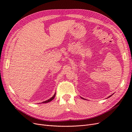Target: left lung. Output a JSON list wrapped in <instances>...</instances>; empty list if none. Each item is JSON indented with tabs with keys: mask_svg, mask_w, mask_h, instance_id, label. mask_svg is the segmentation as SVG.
I'll return each instance as SVG.
<instances>
[{
	"mask_svg": "<svg viewBox=\"0 0 132 132\" xmlns=\"http://www.w3.org/2000/svg\"><path fill=\"white\" fill-rule=\"evenodd\" d=\"M111 96H112V95H111V96H109V97H111Z\"/></svg>",
	"mask_w": 132,
	"mask_h": 132,
	"instance_id": "obj_1",
	"label": "left lung"
}]
</instances>
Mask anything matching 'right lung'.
Returning a JSON list of instances; mask_svg holds the SVG:
<instances>
[{
	"label": "right lung",
	"mask_w": 132,
	"mask_h": 132,
	"mask_svg": "<svg viewBox=\"0 0 132 132\" xmlns=\"http://www.w3.org/2000/svg\"><path fill=\"white\" fill-rule=\"evenodd\" d=\"M55 93L54 94V95L53 96V97H51L50 99L48 100H47V101H44V102H42V103H46L51 102V101H52V100L54 99V98L55 97Z\"/></svg>",
	"instance_id": "right-lung-1"
}]
</instances>
